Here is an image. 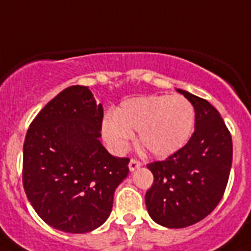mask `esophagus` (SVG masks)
<instances>
[{
    "label": "esophagus",
    "instance_id": "1",
    "mask_svg": "<svg viewBox=\"0 0 251 251\" xmlns=\"http://www.w3.org/2000/svg\"><path fill=\"white\" fill-rule=\"evenodd\" d=\"M139 167H142V163L139 160H137V159H131L129 163V169L131 172L135 171V169H138Z\"/></svg>",
    "mask_w": 251,
    "mask_h": 251
}]
</instances>
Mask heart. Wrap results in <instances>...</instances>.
Masks as SVG:
<instances>
[{
	"instance_id": "b5f03b06",
	"label": "heart",
	"mask_w": 251,
	"mask_h": 251,
	"mask_svg": "<svg viewBox=\"0 0 251 251\" xmlns=\"http://www.w3.org/2000/svg\"><path fill=\"white\" fill-rule=\"evenodd\" d=\"M195 124L194 106L181 95H149L126 100L114 116L102 121V137L124 151L139 131V143L153 156H169L190 139Z\"/></svg>"
}]
</instances>
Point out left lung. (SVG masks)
I'll return each mask as SVG.
<instances>
[{
  "instance_id": "8db88e82",
  "label": "left lung",
  "mask_w": 251,
  "mask_h": 251,
  "mask_svg": "<svg viewBox=\"0 0 251 251\" xmlns=\"http://www.w3.org/2000/svg\"><path fill=\"white\" fill-rule=\"evenodd\" d=\"M177 91L194 106V133L177 152L147 164L153 182L146 207L153 222L167 228L190 226L215 210L226 191L233 153L229 130L218 110L204 99Z\"/></svg>"
}]
</instances>
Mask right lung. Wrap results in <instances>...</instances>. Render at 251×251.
I'll list each match as a JSON object with an SVG mask.
<instances>
[{"instance_id": "add662e5", "label": "right lung", "mask_w": 251, "mask_h": 251, "mask_svg": "<svg viewBox=\"0 0 251 251\" xmlns=\"http://www.w3.org/2000/svg\"><path fill=\"white\" fill-rule=\"evenodd\" d=\"M102 106L84 86L50 100L31 122L23 145V187L36 214L69 233L96 229L109 216L129 157H114L99 141Z\"/></svg>"}]
</instances>
